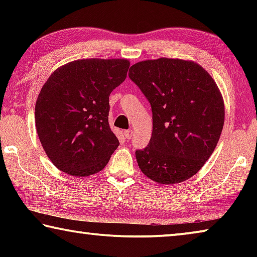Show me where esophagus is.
<instances>
[{"label": "esophagus", "mask_w": 257, "mask_h": 257, "mask_svg": "<svg viewBox=\"0 0 257 257\" xmlns=\"http://www.w3.org/2000/svg\"><path fill=\"white\" fill-rule=\"evenodd\" d=\"M123 134H124V137L127 138V139H130V138L133 137V132H132V130H124Z\"/></svg>", "instance_id": "obj_1"}]
</instances>
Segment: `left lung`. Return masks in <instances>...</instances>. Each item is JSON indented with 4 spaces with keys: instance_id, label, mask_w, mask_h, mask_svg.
<instances>
[{
    "instance_id": "obj_1",
    "label": "left lung",
    "mask_w": 257,
    "mask_h": 257,
    "mask_svg": "<svg viewBox=\"0 0 257 257\" xmlns=\"http://www.w3.org/2000/svg\"><path fill=\"white\" fill-rule=\"evenodd\" d=\"M129 77L153 113L149 145L136 151L139 169L162 185L189 179L210 159L222 132L219 87L203 67L180 59L141 61L130 67Z\"/></svg>"
}]
</instances>
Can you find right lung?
Wrapping results in <instances>:
<instances>
[{
	"instance_id": "obj_1",
	"label": "right lung",
	"mask_w": 257,
	"mask_h": 257,
	"mask_svg": "<svg viewBox=\"0 0 257 257\" xmlns=\"http://www.w3.org/2000/svg\"><path fill=\"white\" fill-rule=\"evenodd\" d=\"M127 59H82L52 73L35 106L41 144L59 170L86 177L103 170L119 141L108 124V96L124 81Z\"/></svg>"
}]
</instances>
